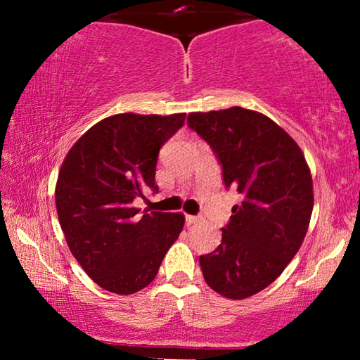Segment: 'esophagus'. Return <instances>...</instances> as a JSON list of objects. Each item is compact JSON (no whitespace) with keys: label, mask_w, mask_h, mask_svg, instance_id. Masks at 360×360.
Here are the masks:
<instances>
[{"label":"esophagus","mask_w":360,"mask_h":360,"mask_svg":"<svg viewBox=\"0 0 360 360\" xmlns=\"http://www.w3.org/2000/svg\"><path fill=\"white\" fill-rule=\"evenodd\" d=\"M198 221H200V217H197V216H191V214L186 216V224L187 225H193V224H197Z\"/></svg>","instance_id":"obj_1"}]
</instances>
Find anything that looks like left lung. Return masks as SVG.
I'll use <instances>...</instances> for the list:
<instances>
[{"label":"left lung","instance_id":"1","mask_svg":"<svg viewBox=\"0 0 360 360\" xmlns=\"http://www.w3.org/2000/svg\"><path fill=\"white\" fill-rule=\"evenodd\" d=\"M187 124L216 152L225 186L245 197L221 245L200 255L206 284L243 300L275 281L300 249L314 205L311 172L289 133L252 109L191 112Z\"/></svg>","mask_w":360,"mask_h":360}]
</instances>
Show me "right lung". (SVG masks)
I'll return each instance as SVG.
<instances>
[{"instance_id":"add662e5","label":"right lung","mask_w":360,"mask_h":360,"mask_svg":"<svg viewBox=\"0 0 360 360\" xmlns=\"http://www.w3.org/2000/svg\"><path fill=\"white\" fill-rule=\"evenodd\" d=\"M186 114H114L77 139L60 168L56 205L66 245L105 290L130 295L157 276L184 227L182 212L139 216L133 200L155 186L158 150Z\"/></svg>"}]
</instances>
